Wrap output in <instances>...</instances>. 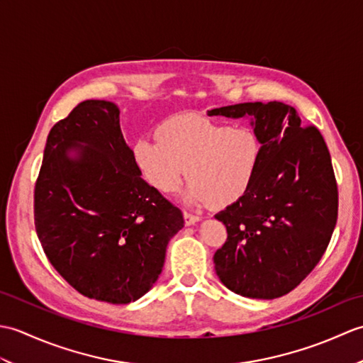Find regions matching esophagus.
<instances>
[{
  "mask_svg": "<svg viewBox=\"0 0 363 363\" xmlns=\"http://www.w3.org/2000/svg\"><path fill=\"white\" fill-rule=\"evenodd\" d=\"M199 220V217H196V215H191V213H189V212H184V221H186V226H194L195 223H198Z\"/></svg>",
  "mask_w": 363,
  "mask_h": 363,
  "instance_id": "obj_1",
  "label": "esophagus"
}]
</instances>
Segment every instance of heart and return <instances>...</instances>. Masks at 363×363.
Returning a JSON list of instances; mask_svg holds the SVG:
<instances>
[{
  "label": "heart",
  "instance_id": "b5f03b06",
  "mask_svg": "<svg viewBox=\"0 0 363 363\" xmlns=\"http://www.w3.org/2000/svg\"><path fill=\"white\" fill-rule=\"evenodd\" d=\"M157 140H138L134 162L145 181L162 194L190 181L187 204L225 207L248 191L256 176L262 143L251 128L218 125L201 117H181L157 129Z\"/></svg>",
  "mask_w": 363,
  "mask_h": 363
}]
</instances>
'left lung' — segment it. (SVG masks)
<instances>
[{
    "instance_id": "left-lung-1",
    "label": "left lung",
    "mask_w": 363,
    "mask_h": 363,
    "mask_svg": "<svg viewBox=\"0 0 363 363\" xmlns=\"http://www.w3.org/2000/svg\"><path fill=\"white\" fill-rule=\"evenodd\" d=\"M207 115L250 118L262 143L248 191L215 215L228 230L213 256L215 272L245 298L287 295L318 264L337 223L338 191L325 138L279 101L225 106Z\"/></svg>"
}]
</instances>
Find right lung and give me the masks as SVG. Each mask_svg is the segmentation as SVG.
<instances>
[{
  "label": "right lung",
  "mask_w": 363,
  "mask_h": 363,
  "mask_svg": "<svg viewBox=\"0 0 363 363\" xmlns=\"http://www.w3.org/2000/svg\"><path fill=\"white\" fill-rule=\"evenodd\" d=\"M38 240L81 295L129 304L162 273L182 212L142 179L118 106L87 99L52 126L34 191Z\"/></svg>",
  "instance_id": "add662e5"
}]
</instances>
